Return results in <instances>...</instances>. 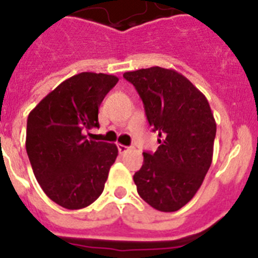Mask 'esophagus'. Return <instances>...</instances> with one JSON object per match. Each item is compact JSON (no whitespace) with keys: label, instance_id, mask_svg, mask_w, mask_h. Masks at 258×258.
Segmentation results:
<instances>
[{"label":"esophagus","instance_id":"1","mask_svg":"<svg viewBox=\"0 0 258 258\" xmlns=\"http://www.w3.org/2000/svg\"><path fill=\"white\" fill-rule=\"evenodd\" d=\"M117 149H118V151H120V154H125V153H126V151L131 150V146H125V145L118 144L117 145Z\"/></svg>","mask_w":258,"mask_h":258}]
</instances>
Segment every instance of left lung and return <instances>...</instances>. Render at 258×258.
<instances>
[{"instance_id": "1", "label": "left lung", "mask_w": 258, "mask_h": 258, "mask_svg": "<svg viewBox=\"0 0 258 258\" xmlns=\"http://www.w3.org/2000/svg\"><path fill=\"white\" fill-rule=\"evenodd\" d=\"M145 105L150 126L159 136L155 153H144L134 173L137 192L164 213L188 204L204 182L213 160L217 124L208 99L173 69L153 66L124 73Z\"/></svg>"}]
</instances>
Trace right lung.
Here are the masks:
<instances>
[{"label":"right lung","mask_w":258,"mask_h":258,"mask_svg":"<svg viewBox=\"0 0 258 258\" xmlns=\"http://www.w3.org/2000/svg\"><path fill=\"white\" fill-rule=\"evenodd\" d=\"M116 76L79 73L63 81L30 112L26 150L44 193L62 208L78 210L102 195L117 146L87 140Z\"/></svg>","instance_id":"add662e5"}]
</instances>
